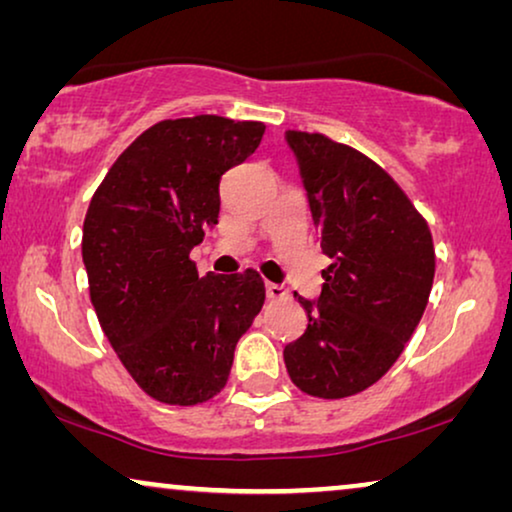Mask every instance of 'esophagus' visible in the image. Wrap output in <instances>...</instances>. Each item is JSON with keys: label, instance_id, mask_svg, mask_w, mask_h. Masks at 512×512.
I'll return each mask as SVG.
<instances>
[{"label": "esophagus", "instance_id": "esophagus-1", "mask_svg": "<svg viewBox=\"0 0 512 512\" xmlns=\"http://www.w3.org/2000/svg\"><path fill=\"white\" fill-rule=\"evenodd\" d=\"M265 296H268L270 300H282V298H286V289L284 286H279V284H265Z\"/></svg>", "mask_w": 512, "mask_h": 512}]
</instances>
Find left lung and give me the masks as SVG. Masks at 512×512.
<instances>
[{
  "label": "left lung",
  "mask_w": 512,
  "mask_h": 512,
  "mask_svg": "<svg viewBox=\"0 0 512 512\" xmlns=\"http://www.w3.org/2000/svg\"><path fill=\"white\" fill-rule=\"evenodd\" d=\"M321 249L333 263L317 300L300 298L307 328L284 347L291 382L317 398L375 384L401 356L429 303L431 230L401 186L361 151L319 132H286Z\"/></svg>",
  "instance_id": "1"
}]
</instances>
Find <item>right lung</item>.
<instances>
[{
  "label": "right lung",
  "instance_id": "add662e5",
  "mask_svg": "<svg viewBox=\"0 0 512 512\" xmlns=\"http://www.w3.org/2000/svg\"><path fill=\"white\" fill-rule=\"evenodd\" d=\"M265 125L223 116L160 121L125 149L90 200V303L125 370L151 398L198 405L226 387L237 340L265 300L256 270L198 275L188 258L219 223L223 172Z\"/></svg>",
  "mask_w": 512,
  "mask_h": 512
}]
</instances>
